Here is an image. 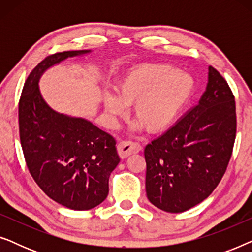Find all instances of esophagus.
Segmentation results:
<instances>
[{"instance_id": "1", "label": "esophagus", "mask_w": 252, "mask_h": 252, "mask_svg": "<svg viewBox=\"0 0 252 252\" xmlns=\"http://www.w3.org/2000/svg\"><path fill=\"white\" fill-rule=\"evenodd\" d=\"M141 150V146L132 141H122L118 143V154L120 158H127L130 155L137 154Z\"/></svg>"}]
</instances>
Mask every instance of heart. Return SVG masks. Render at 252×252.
<instances>
[{"mask_svg":"<svg viewBox=\"0 0 252 252\" xmlns=\"http://www.w3.org/2000/svg\"><path fill=\"white\" fill-rule=\"evenodd\" d=\"M116 95H103V108L112 120L124 117L127 106L149 132H161L170 127L187 105L195 91V81L185 72L168 65L146 64L130 68L116 85Z\"/></svg>","mask_w":252,"mask_h":252,"instance_id":"heart-1","label":"heart"}]
</instances>
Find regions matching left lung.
I'll list each match as a JSON object with an SVG mask.
<instances>
[{"mask_svg": "<svg viewBox=\"0 0 252 252\" xmlns=\"http://www.w3.org/2000/svg\"><path fill=\"white\" fill-rule=\"evenodd\" d=\"M235 133L233 93L219 72L209 66L198 104L144 149L151 204L180 213L208 198L225 173Z\"/></svg>", "mask_w": 252, "mask_h": 252, "instance_id": "1", "label": "left lung"}]
</instances>
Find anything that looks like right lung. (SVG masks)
Returning <instances> with one entry per match:
<instances>
[{
  "label": "right lung",
  "instance_id": "right-lung-1",
  "mask_svg": "<svg viewBox=\"0 0 252 252\" xmlns=\"http://www.w3.org/2000/svg\"><path fill=\"white\" fill-rule=\"evenodd\" d=\"M91 53L64 51L44 58L31 72L19 101L20 141L30 173L46 195L71 210H91L104 201L120 158L110 134L86 118L50 108L39 82L50 67Z\"/></svg>",
  "mask_w": 252,
  "mask_h": 252
}]
</instances>
